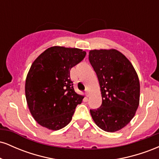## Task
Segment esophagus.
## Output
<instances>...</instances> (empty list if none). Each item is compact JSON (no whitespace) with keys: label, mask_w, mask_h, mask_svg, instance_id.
<instances>
[{"label":"esophagus","mask_w":159,"mask_h":159,"mask_svg":"<svg viewBox=\"0 0 159 159\" xmlns=\"http://www.w3.org/2000/svg\"><path fill=\"white\" fill-rule=\"evenodd\" d=\"M85 94H86V96H87V97H88V96H89V91L87 90H86V91H85Z\"/></svg>","instance_id":"34e87169"}]
</instances>
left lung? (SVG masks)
Wrapping results in <instances>:
<instances>
[{
  "mask_svg": "<svg viewBox=\"0 0 159 159\" xmlns=\"http://www.w3.org/2000/svg\"><path fill=\"white\" fill-rule=\"evenodd\" d=\"M89 61L96 72L102 105L90 110L95 123L107 132L125 127L139 105L140 82L131 62L116 49L91 50Z\"/></svg>",
  "mask_w": 159,
  "mask_h": 159,
  "instance_id": "obj_1",
  "label": "left lung"
}]
</instances>
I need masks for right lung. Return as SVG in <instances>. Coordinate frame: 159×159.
<instances>
[{
	"label": "right lung",
	"instance_id": "obj_1",
	"mask_svg": "<svg viewBox=\"0 0 159 159\" xmlns=\"http://www.w3.org/2000/svg\"><path fill=\"white\" fill-rule=\"evenodd\" d=\"M85 56L81 49L53 46L32 63L25 81V96L30 114L40 125L56 131L70 123L84 98L74 90L70 69Z\"/></svg>",
	"mask_w": 159,
	"mask_h": 159
}]
</instances>
